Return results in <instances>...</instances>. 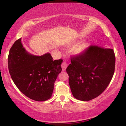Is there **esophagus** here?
Segmentation results:
<instances>
[{
    "mask_svg": "<svg viewBox=\"0 0 126 126\" xmlns=\"http://www.w3.org/2000/svg\"><path fill=\"white\" fill-rule=\"evenodd\" d=\"M67 66H68V64H67V63H66L63 62V63L62 65L63 71H65V70H66V68H67Z\"/></svg>",
    "mask_w": 126,
    "mask_h": 126,
    "instance_id": "1",
    "label": "esophagus"
}]
</instances>
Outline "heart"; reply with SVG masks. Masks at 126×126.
<instances>
[{"mask_svg":"<svg viewBox=\"0 0 126 126\" xmlns=\"http://www.w3.org/2000/svg\"><path fill=\"white\" fill-rule=\"evenodd\" d=\"M85 48L84 47H81V48H79L78 49H77V52L78 54H81L82 52H83V51L85 50Z\"/></svg>","mask_w":126,"mask_h":126,"instance_id":"obj_1","label":"heart"}]
</instances>
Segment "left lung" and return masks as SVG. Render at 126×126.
I'll return each mask as SVG.
<instances>
[{
    "label": "left lung",
    "mask_w": 126,
    "mask_h": 126,
    "mask_svg": "<svg viewBox=\"0 0 126 126\" xmlns=\"http://www.w3.org/2000/svg\"><path fill=\"white\" fill-rule=\"evenodd\" d=\"M67 68L73 96L89 101L97 97L107 87L113 77L115 56L112 49L91 46L82 54L72 57Z\"/></svg>",
    "instance_id": "1"
}]
</instances>
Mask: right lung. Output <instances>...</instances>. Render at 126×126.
Here are the masks:
<instances>
[{"label":"right lung","instance_id":"add662e5","mask_svg":"<svg viewBox=\"0 0 126 126\" xmlns=\"http://www.w3.org/2000/svg\"><path fill=\"white\" fill-rule=\"evenodd\" d=\"M21 39L15 42L8 58L9 74L21 92L31 99L46 101L50 98L54 83L62 71V59L53 60L50 53L38 56L23 47Z\"/></svg>","mask_w":126,"mask_h":126}]
</instances>
